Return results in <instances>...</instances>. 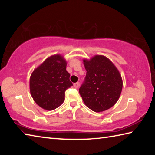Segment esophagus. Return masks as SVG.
<instances>
[{
  "label": "esophagus",
  "mask_w": 155,
  "mask_h": 155,
  "mask_svg": "<svg viewBox=\"0 0 155 155\" xmlns=\"http://www.w3.org/2000/svg\"><path fill=\"white\" fill-rule=\"evenodd\" d=\"M74 87H75V88H78V86H79V83H74Z\"/></svg>",
  "instance_id": "obj_1"
}]
</instances>
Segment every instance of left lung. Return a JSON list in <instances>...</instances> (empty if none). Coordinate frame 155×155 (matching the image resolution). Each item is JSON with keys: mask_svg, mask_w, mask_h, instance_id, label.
<instances>
[{"mask_svg": "<svg viewBox=\"0 0 155 155\" xmlns=\"http://www.w3.org/2000/svg\"><path fill=\"white\" fill-rule=\"evenodd\" d=\"M83 64L87 73L79 93L84 103L95 112L110 109L117 103L122 92L123 82L119 70L103 55L84 59Z\"/></svg>", "mask_w": 155, "mask_h": 155, "instance_id": "8db88e82", "label": "left lung"}]
</instances>
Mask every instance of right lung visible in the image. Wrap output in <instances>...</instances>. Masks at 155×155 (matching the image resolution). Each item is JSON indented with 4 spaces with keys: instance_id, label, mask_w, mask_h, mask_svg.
I'll use <instances>...</instances> for the list:
<instances>
[{
    "instance_id": "right-lung-1",
    "label": "right lung",
    "mask_w": 155,
    "mask_h": 155,
    "mask_svg": "<svg viewBox=\"0 0 155 155\" xmlns=\"http://www.w3.org/2000/svg\"><path fill=\"white\" fill-rule=\"evenodd\" d=\"M67 62L61 54H54L37 67L31 75L30 92L41 108L52 111L64 103L65 91L72 86Z\"/></svg>"
}]
</instances>
